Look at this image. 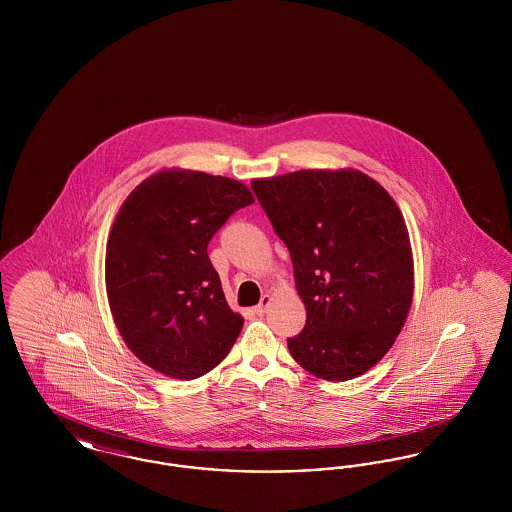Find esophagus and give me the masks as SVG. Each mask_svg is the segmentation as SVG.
Wrapping results in <instances>:
<instances>
[{
	"mask_svg": "<svg viewBox=\"0 0 512 512\" xmlns=\"http://www.w3.org/2000/svg\"><path fill=\"white\" fill-rule=\"evenodd\" d=\"M270 303H272V295H263L261 297V303L255 307V315H259V317H263L265 313H267L268 307H270Z\"/></svg>",
	"mask_w": 512,
	"mask_h": 512,
	"instance_id": "obj_1",
	"label": "esophagus"
}]
</instances>
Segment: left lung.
Returning <instances> with one entry per match:
<instances>
[{"label": "left lung", "instance_id": "8db88e82", "mask_svg": "<svg viewBox=\"0 0 512 512\" xmlns=\"http://www.w3.org/2000/svg\"><path fill=\"white\" fill-rule=\"evenodd\" d=\"M251 188L292 255L307 322L293 359L328 382L353 380L395 343L413 305V249L386 188L355 169L255 178Z\"/></svg>", "mask_w": 512, "mask_h": 512}]
</instances>
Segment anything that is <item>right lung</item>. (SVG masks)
I'll use <instances>...</instances> for the list:
<instances>
[{"label":"right lung","instance_id":"add662e5","mask_svg":"<svg viewBox=\"0 0 512 512\" xmlns=\"http://www.w3.org/2000/svg\"><path fill=\"white\" fill-rule=\"evenodd\" d=\"M253 201L234 178L188 169L155 172L124 199L107 240L105 288L122 340L144 365L194 380L238 340L244 317L228 307L207 245Z\"/></svg>","mask_w":512,"mask_h":512}]
</instances>
